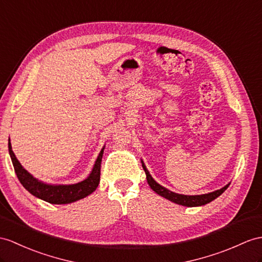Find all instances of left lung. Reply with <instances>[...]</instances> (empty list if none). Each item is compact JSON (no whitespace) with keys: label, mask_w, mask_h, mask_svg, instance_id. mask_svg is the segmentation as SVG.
I'll return each mask as SVG.
<instances>
[{"label":"left lung","mask_w":262,"mask_h":262,"mask_svg":"<svg viewBox=\"0 0 262 262\" xmlns=\"http://www.w3.org/2000/svg\"><path fill=\"white\" fill-rule=\"evenodd\" d=\"M142 168L146 174V181H148L150 188L157 192L159 195H161L165 199H168L172 202L177 203V205H181L184 207H199V206H205L207 203L211 202L212 200H214L215 198H218L219 195H221L225 191L227 190V188L229 187V184L225 186L223 188L215 190L213 192L210 193H206V194H199V195H186V194H179L176 192H172V191L168 190L167 188L162 187L161 184H159L153 178L151 177L150 172L146 169V167L144 165V163L142 162Z\"/></svg>","instance_id":"obj_1"}]
</instances>
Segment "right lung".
Segmentation results:
<instances>
[{
  "instance_id": "1",
  "label": "right lung",
  "mask_w": 262,
  "mask_h": 262,
  "mask_svg": "<svg viewBox=\"0 0 262 262\" xmlns=\"http://www.w3.org/2000/svg\"><path fill=\"white\" fill-rule=\"evenodd\" d=\"M103 150L104 148H102L97 161H95L93 165L91 173L89 174L85 180L74 184H48L37 180L36 178L29 173L22 167V164L16 159L14 152L12 151L11 142L9 140V153L12 163H13L17 179L20 180L22 186L31 194H33L34 196L49 203H53V205H67V203L78 201L95 191L100 182L101 161L102 156H103Z\"/></svg>"
}]
</instances>
